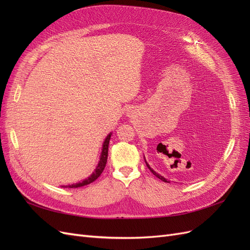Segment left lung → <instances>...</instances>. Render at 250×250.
Masks as SVG:
<instances>
[{
    "mask_svg": "<svg viewBox=\"0 0 250 250\" xmlns=\"http://www.w3.org/2000/svg\"><path fill=\"white\" fill-rule=\"evenodd\" d=\"M145 163H146V166H147V167H148V168H149V170H150V171H151V172H152V173H153V174H154V175H155V176H156V177H157V178H160V179H161V180H163V181H165V183H170V181H168V180H167V179H166V178H165V177H163V176H162V175H160V174H158V173H156V172H155V171H154V170H153V169H151V168H150V166H149V165H148V164H147V162H146V161H145Z\"/></svg>",
    "mask_w": 250,
    "mask_h": 250,
    "instance_id": "1",
    "label": "left lung"
}]
</instances>
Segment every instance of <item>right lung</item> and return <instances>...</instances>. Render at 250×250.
<instances>
[{"instance_id":"obj_1","label":"right lung","mask_w":250,"mask_h":250,"mask_svg":"<svg viewBox=\"0 0 250 250\" xmlns=\"http://www.w3.org/2000/svg\"><path fill=\"white\" fill-rule=\"evenodd\" d=\"M111 137V132L107 135L106 139H105L104 143H103V147H102V152H101V156H100V161L98 163V166L96 167L94 173L90 175L88 178L84 179L81 183L78 184H73V185H69V186H62V188H80L83 186H86L92 184L93 181H95L98 177L101 175V173L103 172L105 166H106V162H107V155H108V145H109V140Z\"/></svg>"}]
</instances>
